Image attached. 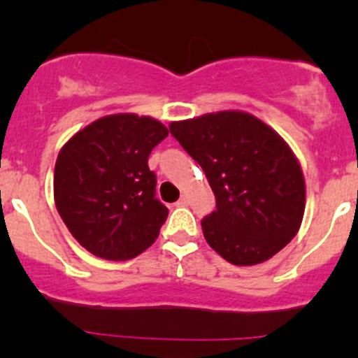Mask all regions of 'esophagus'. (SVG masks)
I'll list each match as a JSON object with an SVG mask.
<instances>
[{"label":"esophagus","instance_id":"obj_1","mask_svg":"<svg viewBox=\"0 0 358 358\" xmlns=\"http://www.w3.org/2000/svg\"><path fill=\"white\" fill-rule=\"evenodd\" d=\"M187 204H189V197L187 196H182L180 197V201L176 202V206H180V208H183V206H187Z\"/></svg>","mask_w":358,"mask_h":358}]
</instances>
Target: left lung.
<instances>
[{
    "instance_id": "8db88e82",
    "label": "left lung",
    "mask_w": 358,
    "mask_h": 358,
    "mask_svg": "<svg viewBox=\"0 0 358 358\" xmlns=\"http://www.w3.org/2000/svg\"><path fill=\"white\" fill-rule=\"evenodd\" d=\"M204 171L216 209L201 222L208 244L234 265L272 258L296 236L305 180L287 143L246 112L225 110L169 124Z\"/></svg>"
}]
</instances>
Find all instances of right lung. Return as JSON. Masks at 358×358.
<instances>
[{"label":"right lung","mask_w":358,"mask_h":358,"mask_svg":"<svg viewBox=\"0 0 358 358\" xmlns=\"http://www.w3.org/2000/svg\"><path fill=\"white\" fill-rule=\"evenodd\" d=\"M168 136L152 117L115 114L76 133L55 164L59 215L83 248L106 259H129L156 241L168 208L156 197L152 149Z\"/></svg>","instance_id":"right-lung-1"}]
</instances>
